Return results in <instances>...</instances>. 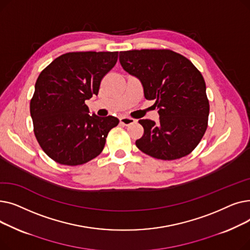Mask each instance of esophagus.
<instances>
[{
	"mask_svg": "<svg viewBox=\"0 0 250 250\" xmlns=\"http://www.w3.org/2000/svg\"><path fill=\"white\" fill-rule=\"evenodd\" d=\"M120 121H121V123L123 124V125H132V124H134L136 121L134 120V118H130V117H127V116H122L121 118H120Z\"/></svg>",
	"mask_w": 250,
	"mask_h": 250,
	"instance_id": "obj_1",
	"label": "esophagus"
}]
</instances>
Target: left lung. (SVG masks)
<instances>
[{"instance_id":"8db88e82","label":"left lung","mask_w":250,"mask_h":250,"mask_svg":"<svg viewBox=\"0 0 250 250\" xmlns=\"http://www.w3.org/2000/svg\"><path fill=\"white\" fill-rule=\"evenodd\" d=\"M123 69L141 82L144 95L155 100L159 122L140 120L144 135L136 141L145 154L162 160L188 155L202 140L209 105L206 83L192 62L169 49L120 52Z\"/></svg>"}]
</instances>
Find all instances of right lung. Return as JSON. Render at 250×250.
Masks as SVG:
<instances>
[{
    "label": "right lung",
    "mask_w": 250,
    "mask_h": 250,
    "mask_svg": "<svg viewBox=\"0 0 250 250\" xmlns=\"http://www.w3.org/2000/svg\"><path fill=\"white\" fill-rule=\"evenodd\" d=\"M117 57V51L68 52L38 76L30 114L39 145L52 160L76 166L102 152L109 130L120 121L89 114L85 100L98 94Z\"/></svg>",
    "instance_id": "1"
}]
</instances>
